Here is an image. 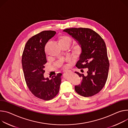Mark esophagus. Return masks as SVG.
Returning a JSON list of instances; mask_svg holds the SVG:
<instances>
[{
  "label": "esophagus",
  "mask_w": 128,
  "mask_h": 128,
  "mask_svg": "<svg viewBox=\"0 0 128 128\" xmlns=\"http://www.w3.org/2000/svg\"><path fill=\"white\" fill-rule=\"evenodd\" d=\"M68 72H69V70H65V71H64V73H68Z\"/></svg>",
  "instance_id": "obj_1"
}]
</instances>
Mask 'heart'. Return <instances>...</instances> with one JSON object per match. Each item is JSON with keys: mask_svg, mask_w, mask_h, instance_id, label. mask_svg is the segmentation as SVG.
<instances>
[{"mask_svg": "<svg viewBox=\"0 0 128 128\" xmlns=\"http://www.w3.org/2000/svg\"><path fill=\"white\" fill-rule=\"evenodd\" d=\"M60 43H61V42H67V43H68L70 45V43L72 42V38H70L69 36H61L59 40ZM82 51V47L81 44H77L75 47H74V52L76 54H79L81 53ZM69 64H64L62 66V67L64 68H68Z\"/></svg>", "mask_w": 128, "mask_h": 128, "instance_id": "obj_1", "label": "heart"}]
</instances>
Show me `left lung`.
Returning <instances> with one entry per match:
<instances>
[{"label":"left lung","mask_w":128,"mask_h":128,"mask_svg":"<svg viewBox=\"0 0 128 128\" xmlns=\"http://www.w3.org/2000/svg\"><path fill=\"white\" fill-rule=\"evenodd\" d=\"M64 32L72 36L82 46V53L76 66L80 69L88 68L86 76L75 72L82 79L80 84L75 86V90L84 97L94 96L102 90L108 78L109 62L105 42L90 28H70Z\"/></svg>","instance_id":"8db88e82"}]
</instances>
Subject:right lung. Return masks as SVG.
<instances>
[{"label": "right lung", "mask_w": 128, "mask_h": 128, "mask_svg": "<svg viewBox=\"0 0 128 128\" xmlns=\"http://www.w3.org/2000/svg\"><path fill=\"white\" fill-rule=\"evenodd\" d=\"M56 34L55 31H42L30 38L25 46L22 64L28 88L36 97L45 101L52 100L60 90L61 73L45 78L44 64L47 62L45 47Z\"/></svg>", "instance_id": "obj_1"}]
</instances>
